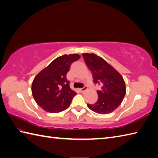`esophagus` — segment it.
Wrapping results in <instances>:
<instances>
[{
    "label": "esophagus",
    "mask_w": 158,
    "mask_h": 158,
    "mask_svg": "<svg viewBox=\"0 0 158 158\" xmlns=\"http://www.w3.org/2000/svg\"><path fill=\"white\" fill-rule=\"evenodd\" d=\"M87 89H88V87H87V86H84V87H83V88H82L80 89V90H81V92H85V90H87Z\"/></svg>",
    "instance_id": "1"
}]
</instances>
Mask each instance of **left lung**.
<instances>
[{"label": "left lung", "instance_id": "obj_1", "mask_svg": "<svg viewBox=\"0 0 158 158\" xmlns=\"http://www.w3.org/2000/svg\"><path fill=\"white\" fill-rule=\"evenodd\" d=\"M87 66L93 75L95 84H101L98 90V98L93 105L88 104L89 109L99 114L112 113L123 101L126 85L122 76L109 64L94 53H83Z\"/></svg>", "mask_w": 158, "mask_h": 158}]
</instances>
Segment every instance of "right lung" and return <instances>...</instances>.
Here are the masks:
<instances>
[{
  "mask_svg": "<svg viewBox=\"0 0 158 158\" xmlns=\"http://www.w3.org/2000/svg\"><path fill=\"white\" fill-rule=\"evenodd\" d=\"M80 58L78 54L60 56L35 77L32 84V96L45 111L59 113L70 106L77 93L70 89L66 74L72 63Z\"/></svg>",
  "mask_w": 158,
  "mask_h": 158,
  "instance_id": "1",
  "label": "right lung"
}]
</instances>
